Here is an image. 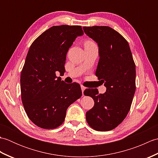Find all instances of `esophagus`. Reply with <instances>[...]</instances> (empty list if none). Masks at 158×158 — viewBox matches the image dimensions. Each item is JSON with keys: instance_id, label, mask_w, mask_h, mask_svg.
Segmentation results:
<instances>
[{"instance_id": "esophagus-1", "label": "esophagus", "mask_w": 158, "mask_h": 158, "mask_svg": "<svg viewBox=\"0 0 158 158\" xmlns=\"http://www.w3.org/2000/svg\"><path fill=\"white\" fill-rule=\"evenodd\" d=\"M81 88L82 93H83V92H84V90L85 89V87L83 86V85H81Z\"/></svg>"}]
</instances>
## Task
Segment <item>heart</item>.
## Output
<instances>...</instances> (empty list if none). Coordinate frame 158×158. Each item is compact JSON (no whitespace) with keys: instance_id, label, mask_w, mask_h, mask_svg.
Returning <instances> with one entry per match:
<instances>
[{"instance_id":"1","label":"heart","mask_w":158,"mask_h":158,"mask_svg":"<svg viewBox=\"0 0 158 158\" xmlns=\"http://www.w3.org/2000/svg\"><path fill=\"white\" fill-rule=\"evenodd\" d=\"M96 45V43L91 40H87L84 43V47H89V46H94Z\"/></svg>"}]
</instances>
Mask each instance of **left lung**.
I'll return each mask as SVG.
<instances>
[{
	"label": "left lung",
	"instance_id": "left-lung-1",
	"mask_svg": "<svg viewBox=\"0 0 158 158\" xmlns=\"http://www.w3.org/2000/svg\"><path fill=\"white\" fill-rule=\"evenodd\" d=\"M85 34L98 43L99 62L96 76L105 83L106 92L86 89L94 106L86 113L88 125L97 131H109L119 125L130 109L136 90V66L128 43L109 26L83 28Z\"/></svg>",
	"mask_w": 158,
	"mask_h": 158
}]
</instances>
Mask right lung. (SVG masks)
I'll use <instances>...</instances> for the list:
<instances>
[{"mask_svg":"<svg viewBox=\"0 0 158 158\" xmlns=\"http://www.w3.org/2000/svg\"><path fill=\"white\" fill-rule=\"evenodd\" d=\"M81 26H53L30 47L21 72V98L28 118L43 129H55L64 121L68 107L81 98L79 83L61 81L57 71L65 72L66 53Z\"/></svg>","mask_w":158,"mask_h":158,"instance_id":"1","label":"right lung"}]
</instances>
